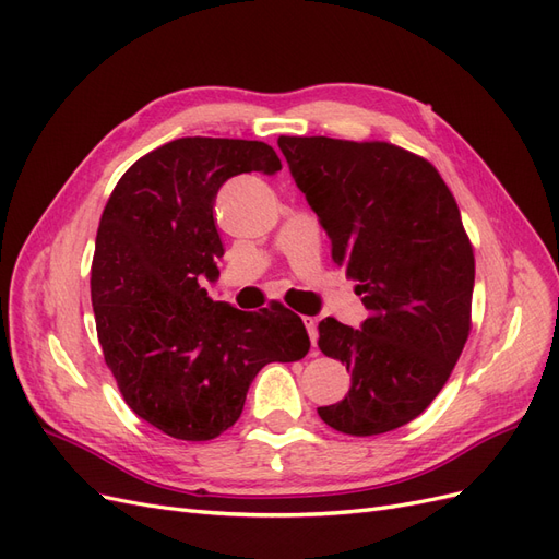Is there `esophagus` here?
<instances>
[{
	"label": "esophagus",
	"mask_w": 559,
	"mask_h": 559,
	"mask_svg": "<svg viewBox=\"0 0 559 559\" xmlns=\"http://www.w3.org/2000/svg\"><path fill=\"white\" fill-rule=\"evenodd\" d=\"M302 321H306V329L310 333V341H312V347L317 345V319L314 317H302Z\"/></svg>",
	"instance_id": "34e87169"
}]
</instances>
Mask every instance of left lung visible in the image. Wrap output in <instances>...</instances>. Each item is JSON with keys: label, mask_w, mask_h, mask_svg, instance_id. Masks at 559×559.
I'll list each match as a JSON object with an SVG mask.
<instances>
[{"label": "left lung", "mask_w": 559, "mask_h": 559, "mask_svg": "<svg viewBox=\"0 0 559 559\" xmlns=\"http://www.w3.org/2000/svg\"><path fill=\"white\" fill-rule=\"evenodd\" d=\"M277 144L368 310L361 329L319 321V349L352 384L317 413L349 436L394 431L429 408L471 331L476 259L460 207L429 160L389 142Z\"/></svg>", "instance_id": "obj_1"}]
</instances>
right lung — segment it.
<instances>
[{
	"label": "right lung",
	"mask_w": 559,
	"mask_h": 559,
	"mask_svg": "<svg viewBox=\"0 0 559 559\" xmlns=\"http://www.w3.org/2000/svg\"><path fill=\"white\" fill-rule=\"evenodd\" d=\"M277 170L265 142L181 138L132 163L99 218L91 298L105 361L130 411L179 441L230 429L259 370L310 349L292 310L242 312L200 286L218 277L224 257L218 189Z\"/></svg>",
	"instance_id": "1"
}]
</instances>
